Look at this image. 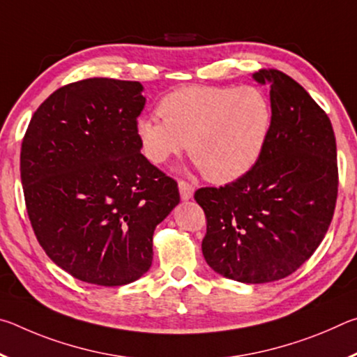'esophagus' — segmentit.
<instances>
[{
	"mask_svg": "<svg viewBox=\"0 0 357 357\" xmlns=\"http://www.w3.org/2000/svg\"><path fill=\"white\" fill-rule=\"evenodd\" d=\"M178 187H179V193H181V198L183 200H190V198L193 197V185L187 183V181L184 179H179L178 181Z\"/></svg>",
	"mask_w": 357,
	"mask_h": 357,
	"instance_id": "obj_1",
	"label": "esophagus"
}]
</instances>
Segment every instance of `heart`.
Returning <instances> with one entry per match:
<instances>
[{"mask_svg":"<svg viewBox=\"0 0 357 357\" xmlns=\"http://www.w3.org/2000/svg\"><path fill=\"white\" fill-rule=\"evenodd\" d=\"M160 118L137 121L143 154L164 164L184 151L213 183H231L249 173L261 157L273 128V105L253 86L190 84L167 93Z\"/></svg>","mask_w":357,"mask_h":357,"instance_id":"b5f03b06","label":"heart"}]
</instances>
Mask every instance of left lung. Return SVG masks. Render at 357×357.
<instances>
[{
  "label": "left lung",
  "instance_id": "left-lung-1",
  "mask_svg": "<svg viewBox=\"0 0 357 357\" xmlns=\"http://www.w3.org/2000/svg\"><path fill=\"white\" fill-rule=\"evenodd\" d=\"M271 83L273 128L261 157L244 176L202 187L206 215L202 250L217 274L244 283L285 279L328 233L338 192L331 119L301 84L277 69L253 74Z\"/></svg>",
  "mask_w": 357,
  "mask_h": 357
}]
</instances>
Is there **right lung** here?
<instances>
[{"mask_svg":"<svg viewBox=\"0 0 357 357\" xmlns=\"http://www.w3.org/2000/svg\"><path fill=\"white\" fill-rule=\"evenodd\" d=\"M142 89L102 77L64 84L34 112L22 142L36 238L53 263L94 285L148 273L154 229L179 203L176 181L140 153Z\"/></svg>","mask_w":357,"mask_h":357,"instance_id":"1","label":"right lung"}]
</instances>
